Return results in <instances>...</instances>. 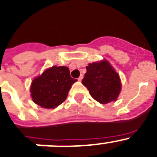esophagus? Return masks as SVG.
<instances>
[{"label":"esophagus","mask_w":157,"mask_h":157,"mask_svg":"<svg viewBox=\"0 0 157 157\" xmlns=\"http://www.w3.org/2000/svg\"><path fill=\"white\" fill-rule=\"evenodd\" d=\"M82 78H83V76H82V75H80L79 78H78V81H82Z\"/></svg>","instance_id":"34e87169"}]
</instances>
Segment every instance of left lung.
Wrapping results in <instances>:
<instances>
[{
	"instance_id": "left-lung-1",
	"label": "left lung",
	"mask_w": 157,
	"mask_h": 157,
	"mask_svg": "<svg viewBox=\"0 0 157 157\" xmlns=\"http://www.w3.org/2000/svg\"><path fill=\"white\" fill-rule=\"evenodd\" d=\"M82 83L101 104L116 101L122 88L120 75L106 59L89 63Z\"/></svg>"
}]
</instances>
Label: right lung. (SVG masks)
Segmentation results:
<instances>
[{
  "label": "right lung",
  "mask_w": 157,
  "mask_h": 157,
  "mask_svg": "<svg viewBox=\"0 0 157 157\" xmlns=\"http://www.w3.org/2000/svg\"><path fill=\"white\" fill-rule=\"evenodd\" d=\"M72 78L67 67L52 66L33 80L30 94L34 103L45 109H54L66 100L72 84Z\"/></svg>",
  "instance_id": "right-lung-1"
}]
</instances>
